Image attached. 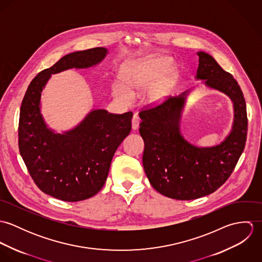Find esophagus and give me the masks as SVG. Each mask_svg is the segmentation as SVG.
<instances>
[{"label":"esophagus","instance_id":"1","mask_svg":"<svg viewBox=\"0 0 262 262\" xmlns=\"http://www.w3.org/2000/svg\"><path fill=\"white\" fill-rule=\"evenodd\" d=\"M139 123H140L139 117L137 115H134L132 118V129L137 130L139 128Z\"/></svg>","mask_w":262,"mask_h":262}]
</instances>
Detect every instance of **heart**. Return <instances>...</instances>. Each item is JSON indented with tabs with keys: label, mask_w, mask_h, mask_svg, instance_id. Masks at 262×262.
Instances as JSON below:
<instances>
[{
	"label": "heart",
	"mask_w": 262,
	"mask_h": 262,
	"mask_svg": "<svg viewBox=\"0 0 262 262\" xmlns=\"http://www.w3.org/2000/svg\"><path fill=\"white\" fill-rule=\"evenodd\" d=\"M171 64L169 57L160 56L148 59L131 61L123 67L121 74L122 82H114L112 94L120 103L128 105L134 100V96L142 92L150 81L162 74ZM179 70L173 68L165 72L147 88L145 98L150 103L163 101L171 92L179 77Z\"/></svg>",
	"instance_id": "obj_1"
}]
</instances>
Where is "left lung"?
Segmentation results:
<instances>
[{"instance_id": "left-lung-1", "label": "left lung", "mask_w": 262, "mask_h": 262, "mask_svg": "<svg viewBox=\"0 0 262 262\" xmlns=\"http://www.w3.org/2000/svg\"><path fill=\"white\" fill-rule=\"evenodd\" d=\"M196 78L226 94L234 104V124L224 141L213 147H196L181 135L180 120L187 92L139 112V132L144 140L143 167L159 193L182 201L208 195L233 172L247 137V112L243 93L233 75L210 54L199 51Z\"/></svg>"}]
</instances>
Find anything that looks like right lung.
Returning a JSON list of instances; mask_svg holds the SVG:
<instances>
[{
  "label": "right lung",
  "mask_w": 262,
  "mask_h": 262,
  "mask_svg": "<svg viewBox=\"0 0 262 262\" xmlns=\"http://www.w3.org/2000/svg\"><path fill=\"white\" fill-rule=\"evenodd\" d=\"M107 49L73 52L40 72L22 101L18 144L26 167L43 192L64 202H78L98 193L107 180L115 151L131 131L133 113L94 110L64 134L49 130L40 114L41 92L50 75L85 69L102 61Z\"/></svg>",
  "instance_id": "right-lung-1"
}]
</instances>
